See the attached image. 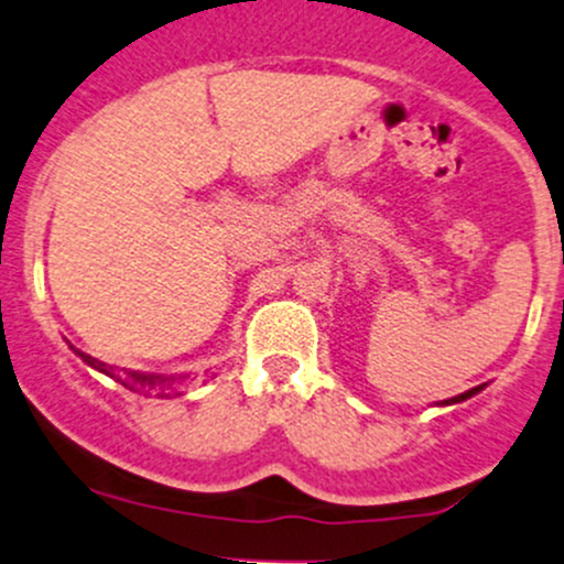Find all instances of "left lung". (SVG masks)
<instances>
[{
  "label": "left lung",
  "instance_id": "obj_1",
  "mask_svg": "<svg viewBox=\"0 0 564 564\" xmlns=\"http://www.w3.org/2000/svg\"><path fill=\"white\" fill-rule=\"evenodd\" d=\"M484 387H476V389H470V391H465V394H456V397H452V400H443L441 405H454V402H462V400H467V397H473V394H478V391H481Z\"/></svg>",
  "mask_w": 564,
  "mask_h": 564
}]
</instances>
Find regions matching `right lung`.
<instances>
[{
  "instance_id": "add662e5",
  "label": "right lung",
  "mask_w": 564,
  "mask_h": 564,
  "mask_svg": "<svg viewBox=\"0 0 564 564\" xmlns=\"http://www.w3.org/2000/svg\"><path fill=\"white\" fill-rule=\"evenodd\" d=\"M73 351L78 354V357H80L83 361H86L88 367H94V370L105 372V376H112V378H118L116 372H112V367L105 365V361H99V359L88 357V354L78 351V348H73ZM118 381H121L123 387H127V389H132V391H151V389H159V391H162L164 397H170V389H173V381H175V378L145 376V372H127V376H123V378H118Z\"/></svg>"
}]
</instances>
